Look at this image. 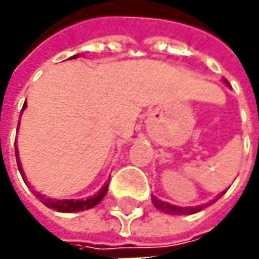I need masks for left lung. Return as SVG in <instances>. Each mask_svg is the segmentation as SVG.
I'll use <instances>...</instances> for the list:
<instances>
[{
  "label": "left lung",
  "mask_w": 259,
  "mask_h": 259,
  "mask_svg": "<svg viewBox=\"0 0 259 259\" xmlns=\"http://www.w3.org/2000/svg\"><path fill=\"white\" fill-rule=\"evenodd\" d=\"M225 83L228 84L227 80H225ZM225 192L227 191L221 192L213 201L208 202V203H205V205H198V206H175V205H170V203H167V202L157 199L156 196H152V202H153V205L156 206L157 209H160L162 212H166V213H170V215H191V213H196V212H199V210L205 209L208 205L218 201L219 198H221Z\"/></svg>",
  "instance_id": "left-lung-1"
}]
</instances>
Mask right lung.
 Masks as SVG:
<instances>
[{
    "instance_id": "add662e5",
    "label": "right lung",
    "mask_w": 259,
    "mask_h": 259,
    "mask_svg": "<svg viewBox=\"0 0 259 259\" xmlns=\"http://www.w3.org/2000/svg\"><path fill=\"white\" fill-rule=\"evenodd\" d=\"M78 57V54L77 56H73V57L70 58H77ZM27 107V103H24L23 106V110ZM20 124V123H18ZM15 157H17V165H18V170H20V174L23 176L24 182L27 183L25 181V174H24L23 170V166H21V162H20V157H18V149L15 146ZM27 186L28 188H31L30 186V183H27ZM107 188H109V183H104V186H103L100 191L97 192V193H94L93 196H90V198H87V199H63V201H58V199H51V198H47L46 195H41L40 192H31L40 199L47 208L50 209H54L58 210V212H68V213H71V212H80V210H85V209H90V208H93L96 206L99 202L102 201L103 198H104V195L107 193Z\"/></svg>"
}]
</instances>
